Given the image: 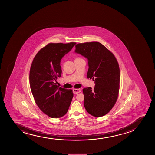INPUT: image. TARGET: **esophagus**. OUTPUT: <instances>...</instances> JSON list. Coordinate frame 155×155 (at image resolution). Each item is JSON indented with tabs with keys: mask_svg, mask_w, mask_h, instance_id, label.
I'll list each match as a JSON object with an SVG mask.
<instances>
[{
	"mask_svg": "<svg viewBox=\"0 0 155 155\" xmlns=\"http://www.w3.org/2000/svg\"><path fill=\"white\" fill-rule=\"evenodd\" d=\"M73 92L74 94H78V93H80L81 89L74 88V89H73Z\"/></svg>",
	"mask_w": 155,
	"mask_h": 155,
	"instance_id": "esophagus-1",
	"label": "esophagus"
}]
</instances>
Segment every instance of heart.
Here are the masks:
<instances>
[{"mask_svg":"<svg viewBox=\"0 0 155 155\" xmlns=\"http://www.w3.org/2000/svg\"><path fill=\"white\" fill-rule=\"evenodd\" d=\"M82 59V58H80V57H75V60H77V59Z\"/></svg>","mask_w":155,"mask_h":155,"instance_id":"b5f03b06","label":"heart"}]
</instances>
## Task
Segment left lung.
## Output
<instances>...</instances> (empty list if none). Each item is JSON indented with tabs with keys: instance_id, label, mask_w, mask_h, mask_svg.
Listing matches in <instances>:
<instances>
[{
	"instance_id": "obj_1",
	"label": "left lung",
	"mask_w": 155,
	"mask_h": 155,
	"mask_svg": "<svg viewBox=\"0 0 155 155\" xmlns=\"http://www.w3.org/2000/svg\"><path fill=\"white\" fill-rule=\"evenodd\" d=\"M75 52L88 59V78L94 81V89L84 88V105L87 112L96 117L112 109L118 97L119 64L114 54L98 42L78 43Z\"/></svg>"
}]
</instances>
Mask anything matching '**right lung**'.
Masks as SVG:
<instances>
[{"label": "right lung", "instance_id": "right-lung-1", "mask_svg": "<svg viewBox=\"0 0 155 155\" xmlns=\"http://www.w3.org/2000/svg\"><path fill=\"white\" fill-rule=\"evenodd\" d=\"M75 44L48 43L38 52L30 67L29 83L34 99L39 108L50 117L64 116L73 98L72 89L62 88L56 82L61 76V59Z\"/></svg>", "mask_w": 155, "mask_h": 155}]
</instances>
